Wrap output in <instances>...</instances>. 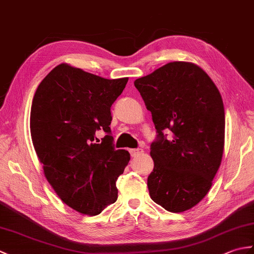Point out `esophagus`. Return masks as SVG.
Here are the masks:
<instances>
[{
    "label": "esophagus",
    "mask_w": 254,
    "mask_h": 254,
    "mask_svg": "<svg viewBox=\"0 0 254 254\" xmlns=\"http://www.w3.org/2000/svg\"><path fill=\"white\" fill-rule=\"evenodd\" d=\"M130 153L132 157H138L139 155H142L144 153V150L141 148H133V149H130Z\"/></svg>",
    "instance_id": "34e87169"
}]
</instances>
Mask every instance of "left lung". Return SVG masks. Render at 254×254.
I'll list each match as a JSON object with an SVG mask.
<instances>
[{
    "mask_svg": "<svg viewBox=\"0 0 254 254\" xmlns=\"http://www.w3.org/2000/svg\"><path fill=\"white\" fill-rule=\"evenodd\" d=\"M134 85L158 133L150 145L154 169L147 179L149 195L168 212H185L206 195L222 163V96L201 67L183 61L167 63ZM165 129L173 133L169 139Z\"/></svg>",
    "mask_w": 254,
    "mask_h": 254,
    "instance_id": "left-lung-1",
    "label": "left lung"
}]
</instances>
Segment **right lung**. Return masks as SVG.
<instances>
[{
	"label": "right lung",
	"mask_w": 254,
	"mask_h": 254,
	"mask_svg": "<svg viewBox=\"0 0 254 254\" xmlns=\"http://www.w3.org/2000/svg\"><path fill=\"white\" fill-rule=\"evenodd\" d=\"M128 77L107 79L61 63L42 79L32 99L30 134L48 182L78 213L100 214L118 198L116 181L130 161L115 149L110 108ZM104 129L108 135L96 138Z\"/></svg>",
	"instance_id": "obj_1"
}]
</instances>
